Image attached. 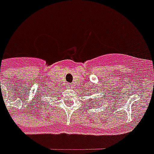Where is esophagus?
Instances as JSON below:
<instances>
[{
	"label": "esophagus",
	"instance_id": "1",
	"mask_svg": "<svg viewBox=\"0 0 154 154\" xmlns=\"http://www.w3.org/2000/svg\"><path fill=\"white\" fill-rule=\"evenodd\" d=\"M72 86L73 85L72 84V83H66V88H72Z\"/></svg>",
	"mask_w": 154,
	"mask_h": 154
}]
</instances>
